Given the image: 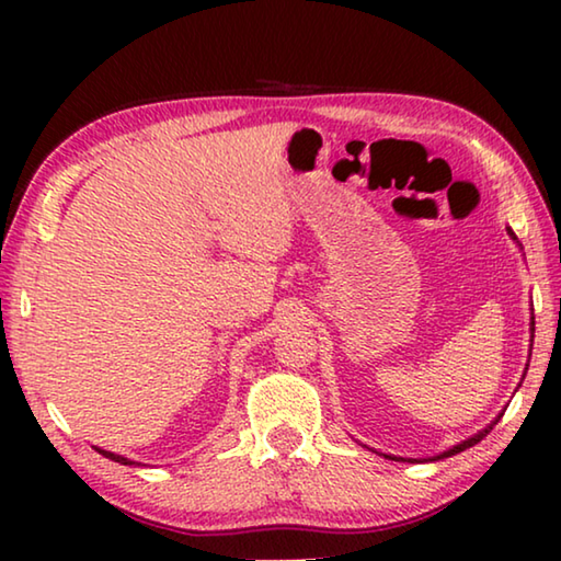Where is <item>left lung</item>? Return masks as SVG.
I'll use <instances>...</instances> for the list:
<instances>
[{
  "label": "left lung",
  "instance_id": "1",
  "mask_svg": "<svg viewBox=\"0 0 561 561\" xmlns=\"http://www.w3.org/2000/svg\"><path fill=\"white\" fill-rule=\"evenodd\" d=\"M507 234L512 237V240L517 242V237H515V232L510 230V227H507ZM517 244H519V242H517ZM529 334H531V339H529V341H535V317H529ZM529 348H531V344H529ZM525 374H527V371H525ZM522 378H525V376H522ZM502 413H505V411H502ZM502 413L495 417V421H490V425H485V428L478 431L474 435H470L468 440H460L458 445H453V448H448L445 453H440V455H433V458H401V455H388V453H381V455H383L386 460H396V462H433V460L450 458V455H458V453H462V450H468V448H472V445H478L482 438H485V435H488V433L497 425V421L502 417ZM364 448H366V445H364ZM368 450H371V448H368Z\"/></svg>",
  "mask_w": 561,
  "mask_h": 561
}]
</instances>
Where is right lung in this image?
Masks as SVG:
<instances>
[{"label": "right lung", "instance_id": "add662e5", "mask_svg": "<svg viewBox=\"0 0 561 561\" xmlns=\"http://www.w3.org/2000/svg\"><path fill=\"white\" fill-rule=\"evenodd\" d=\"M93 450L101 453L103 458H108V460H113V462H121V465H140V462L130 460V458H123V455H116V453H111V450H103V448H99V445H93Z\"/></svg>", "mask_w": 561, "mask_h": 561}]
</instances>
